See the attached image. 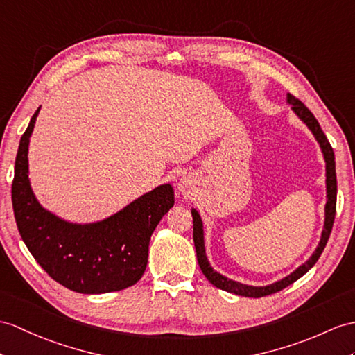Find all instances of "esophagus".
Instances as JSON below:
<instances>
[{"mask_svg": "<svg viewBox=\"0 0 355 355\" xmlns=\"http://www.w3.org/2000/svg\"><path fill=\"white\" fill-rule=\"evenodd\" d=\"M176 187H178V191L180 194L187 196V194H189V191H191V188H193V179L189 176L179 178L178 182H176Z\"/></svg>", "mask_w": 355, "mask_h": 355, "instance_id": "obj_1", "label": "esophagus"}]
</instances>
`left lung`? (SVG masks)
Segmentation results:
<instances>
[{
	"mask_svg": "<svg viewBox=\"0 0 355 355\" xmlns=\"http://www.w3.org/2000/svg\"><path fill=\"white\" fill-rule=\"evenodd\" d=\"M286 103H289L292 111L295 112V116L301 120L302 123L307 126L310 132L313 134L315 140L318 141L319 148H321L322 157L325 161V207H324V227L321 232V239H319L318 247L315 248V252L312 253L304 263H301L297 270H293L291 274H288L286 277H283L277 282L265 284V286H253V284H245L236 280H232L226 275H223L217 272L211 266L209 261H207L206 256V248H205V227H203V220L200 217V214L193 207L191 215H193V238H194V247H196V253H197V262L200 270L203 272L205 277L209 280L211 284H214L215 288L223 289L230 293H235V295L241 297H252V298H261L265 295H271V293L279 292L284 289L293 282H297L300 277H302L310 268H312L316 262L319 256L324 252V248L327 245V241L330 238L331 227L334 223V215H336V194H337V180H336V162H334V152L331 149L330 143H328L325 134L322 132L321 126H319L318 120L312 112L309 111L307 107H304V103L298 101L297 98H293L291 93L286 94Z\"/></svg>",
	"mask_w": 355,
	"mask_h": 355,
	"instance_id": "left-lung-1",
	"label": "left lung"
}]
</instances>
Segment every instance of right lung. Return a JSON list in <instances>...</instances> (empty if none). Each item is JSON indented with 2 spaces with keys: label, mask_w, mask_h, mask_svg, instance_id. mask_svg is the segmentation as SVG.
Listing matches in <instances>:
<instances>
[{
  "label": "right lung",
  "mask_w": 355,
  "mask_h": 355,
  "mask_svg": "<svg viewBox=\"0 0 355 355\" xmlns=\"http://www.w3.org/2000/svg\"><path fill=\"white\" fill-rule=\"evenodd\" d=\"M40 107L24 132L15 161L12 203L22 241L51 277L80 293H108L132 286L144 274L149 241L175 205L162 184L108 217L73 223L43 207L28 178V146Z\"/></svg>",
  "instance_id": "1"
}]
</instances>
